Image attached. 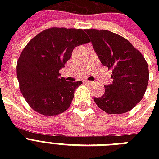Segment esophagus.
<instances>
[{"label": "esophagus", "instance_id": "esophagus-1", "mask_svg": "<svg viewBox=\"0 0 159 159\" xmlns=\"http://www.w3.org/2000/svg\"><path fill=\"white\" fill-rule=\"evenodd\" d=\"M84 82H86L87 84H93V83H94L93 82H91V81H88V80H85Z\"/></svg>", "mask_w": 159, "mask_h": 159}]
</instances>
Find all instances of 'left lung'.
I'll list each match as a JSON object with an SVG mask.
<instances>
[{
	"label": "left lung",
	"instance_id": "left-lung-1",
	"mask_svg": "<svg viewBox=\"0 0 159 159\" xmlns=\"http://www.w3.org/2000/svg\"><path fill=\"white\" fill-rule=\"evenodd\" d=\"M102 64L111 69L113 82L105 86L104 95L94 97L96 104L108 114L125 113L144 96L148 67L142 53L126 39L109 30H85Z\"/></svg>",
	"mask_w": 159,
	"mask_h": 159
}]
</instances>
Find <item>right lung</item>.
<instances>
[{"label": "right lung", "mask_w": 159, "mask_h": 159, "mask_svg": "<svg viewBox=\"0 0 159 159\" xmlns=\"http://www.w3.org/2000/svg\"><path fill=\"white\" fill-rule=\"evenodd\" d=\"M82 29H47L31 39L17 61L20 89L30 106L43 116H57L69 108L82 82H67L59 70L75 47L90 42Z\"/></svg>", "instance_id": "1"}]
</instances>
